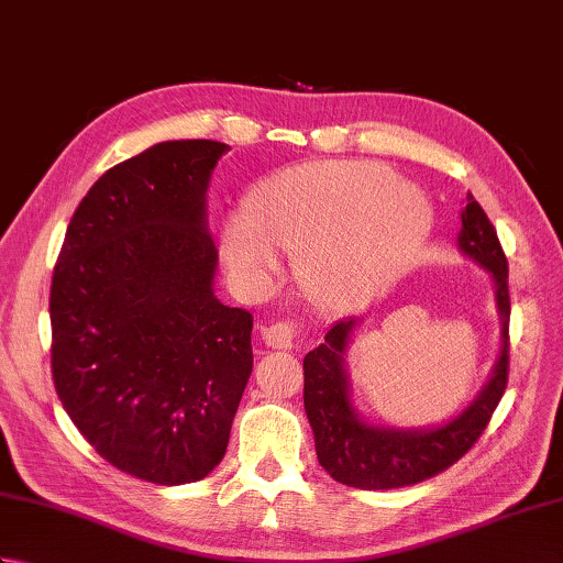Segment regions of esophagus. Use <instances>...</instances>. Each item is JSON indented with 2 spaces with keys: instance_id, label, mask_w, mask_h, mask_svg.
Segmentation results:
<instances>
[{
  "instance_id": "34e87169",
  "label": "esophagus",
  "mask_w": 563,
  "mask_h": 563,
  "mask_svg": "<svg viewBox=\"0 0 563 563\" xmlns=\"http://www.w3.org/2000/svg\"><path fill=\"white\" fill-rule=\"evenodd\" d=\"M261 336L266 341L271 349L278 351H288L295 345V341L300 339V329H297L295 321H273V324L261 329Z\"/></svg>"
}]
</instances>
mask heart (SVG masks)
I'll list each match as a JSON object with an SVG mask.
<instances>
[{"label": "heart", "mask_w": 563, "mask_h": 563, "mask_svg": "<svg viewBox=\"0 0 563 563\" xmlns=\"http://www.w3.org/2000/svg\"><path fill=\"white\" fill-rule=\"evenodd\" d=\"M430 222L421 190L394 184L379 166L317 164L273 178L254 212H236L224 230V256L236 273L258 280L278 268V246L288 249L300 254L307 292L339 307L394 278L423 244Z\"/></svg>", "instance_id": "heart-1"}]
</instances>
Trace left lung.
<instances>
[{"label": "left lung", "instance_id": "1", "mask_svg": "<svg viewBox=\"0 0 563 563\" xmlns=\"http://www.w3.org/2000/svg\"><path fill=\"white\" fill-rule=\"evenodd\" d=\"M457 246L464 256L488 271L496 288V307L500 319V353L492 377L476 399L448 423L435 428H385L369 426L357 416L351 401V382L345 373V351L357 327L349 317L333 324L324 343L305 355V411L314 433L317 457L331 479L339 484L382 492L401 488L445 472L470 450L508 385V261L500 249L492 220L479 202L466 194L462 210V230Z\"/></svg>", "mask_w": 563, "mask_h": 563}]
</instances>
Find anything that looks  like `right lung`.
I'll list each match as a JSON object with an SVG mask.
<instances>
[{
  "label": "right lung",
  "instance_id": "1",
  "mask_svg": "<svg viewBox=\"0 0 563 563\" xmlns=\"http://www.w3.org/2000/svg\"><path fill=\"white\" fill-rule=\"evenodd\" d=\"M230 150L159 142L81 198L51 285L53 382L101 457L159 486L220 464L254 367L246 309L212 290L206 194Z\"/></svg>",
  "mask_w": 563,
  "mask_h": 563
}]
</instances>
